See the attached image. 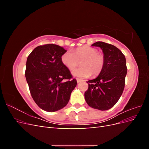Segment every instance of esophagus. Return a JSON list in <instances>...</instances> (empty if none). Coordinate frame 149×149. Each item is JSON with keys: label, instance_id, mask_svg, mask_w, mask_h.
Listing matches in <instances>:
<instances>
[{"label": "esophagus", "instance_id": "1", "mask_svg": "<svg viewBox=\"0 0 149 149\" xmlns=\"http://www.w3.org/2000/svg\"><path fill=\"white\" fill-rule=\"evenodd\" d=\"M76 81H77V83H80V82H81V81H83V79H79V78H76Z\"/></svg>", "mask_w": 149, "mask_h": 149}]
</instances>
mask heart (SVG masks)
Masks as SVG:
<instances>
[{"label": "heart", "mask_w": 149, "mask_h": 149, "mask_svg": "<svg viewBox=\"0 0 149 149\" xmlns=\"http://www.w3.org/2000/svg\"><path fill=\"white\" fill-rule=\"evenodd\" d=\"M61 61L70 70L74 69L80 62L81 66L74 70L72 74L77 77L87 78L101 73L105 65V57L102 53L97 52L96 48L84 46L76 48L73 52H65L61 56Z\"/></svg>", "instance_id": "1"}]
</instances>
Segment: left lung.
<instances>
[{
    "label": "left lung",
    "instance_id": "8db88e82",
    "mask_svg": "<svg viewBox=\"0 0 149 149\" xmlns=\"http://www.w3.org/2000/svg\"><path fill=\"white\" fill-rule=\"evenodd\" d=\"M92 46L102 49L105 65L96 78L87 81L84 98L90 107L106 111L116 104L123 93L127 71L125 57L119 48L109 43L97 42Z\"/></svg>",
    "mask_w": 149,
    "mask_h": 149
}]
</instances>
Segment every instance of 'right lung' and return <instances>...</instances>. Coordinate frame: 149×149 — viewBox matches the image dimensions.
Returning a JSON list of instances; mask_svg holds the SVG:
<instances>
[{
  "label": "right lung",
  "mask_w": 149,
  "mask_h": 149,
  "mask_svg": "<svg viewBox=\"0 0 149 149\" xmlns=\"http://www.w3.org/2000/svg\"><path fill=\"white\" fill-rule=\"evenodd\" d=\"M62 47L47 44L36 47L26 63L25 78L33 100L39 107L55 112L65 107L77 81L63 64Z\"/></svg>",
  "instance_id": "1"
}]
</instances>
